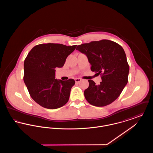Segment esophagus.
<instances>
[{
  "mask_svg": "<svg viewBox=\"0 0 153 153\" xmlns=\"http://www.w3.org/2000/svg\"><path fill=\"white\" fill-rule=\"evenodd\" d=\"M74 80H75V81H76V82H80V81H81V79H80V78H76V79H74Z\"/></svg>",
  "mask_w": 153,
  "mask_h": 153,
  "instance_id": "1",
  "label": "esophagus"
}]
</instances>
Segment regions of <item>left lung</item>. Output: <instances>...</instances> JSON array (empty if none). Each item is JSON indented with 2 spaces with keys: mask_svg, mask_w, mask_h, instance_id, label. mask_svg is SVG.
<instances>
[{
  "mask_svg": "<svg viewBox=\"0 0 153 153\" xmlns=\"http://www.w3.org/2000/svg\"><path fill=\"white\" fill-rule=\"evenodd\" d=\"M76 50L87 56L91 70L102 78L97 85L93 80H88L89 87L84 91L86 100L96 107L111 104L128 82L130 68L123 48L114 41L102 39L81 44Z\"/></svg>",
  "mask_w": 153,
  "mask_h": 153,
  "instance_id": "left-lung-1",
  "label": "left lung"
}]
</instances>
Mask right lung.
<instances>
[{"label": "right lung", "mask_w": 153, "mask_h": 153, "mask_svg": "<svg viewBox=\"0 0 153 153\" xmlns=\"http://www.w3.org/2000/svg\"><path fill=\"white\" fill-rule=\"evenodd\" d=\"M77 45L42 44L35 46L24 62L23 80L31 98L41 106L56 109L68 102L75 81L55 79V69L62 67Z\"/></svg>", "instance_id": "1"}]
</instances>
